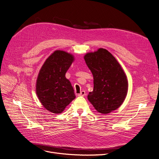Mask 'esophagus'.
Wrapping results in <instances>:
<instances>
[{
  "label": "esophagus",
  "mask_w": 159,
  "mask_h": 159,
  "mask_svg": "<svg viewBox=\"0 0 159 159\" xmlns=\"http://www.w3.org/2000/svg\"><path fill=\"white\" fill-rule=\"evenodd\" d=\"M78 95H79V96H85V95H86L85 91H81V92H80V93L78 94Z\"/></svg>",
  "instance_id": "1"
}]
</instances>
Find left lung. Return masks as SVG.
Instances as JSON below:
<instances>
[{"label": "left lung", "instance_id": "obj_1", "mask_svg": "<svg viewBox=\"0 0 159 159\" xmlns=\"http://www.w3.org/2000/svg\"><path fill=\"white\" fill-rule=\"evenodd\" d=\"M84 60L93 76V90L89 93L88 100L103 114L119 108L127 95L128 83L117 60L103 48L88 53Z\"/></svg>", "mask_w": 159, "mask_h": 159}]
</instances>
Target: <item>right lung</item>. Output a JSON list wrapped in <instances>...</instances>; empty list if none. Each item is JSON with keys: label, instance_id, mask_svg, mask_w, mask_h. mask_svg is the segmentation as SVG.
Returning a JSON list of instances; mask_svg holds the SVG:
<instances>
[{"label": "right lung", "instance_id": "obj_1", "mask_svg": "<svg viewBox=\"0 0 159 159\" xmlns=\"http://www.w3.org/2000/svg\"><path fill=\"white\" fill-rule=\"evenodd\" d=\"M74 59L71 54L56 50L48 57L38 74L36 88L38 99L53 113H61L75 98L74 88L65 76Z\"/></svg>", "mask_w": 159, "mask_h": 159}]
</instances>
